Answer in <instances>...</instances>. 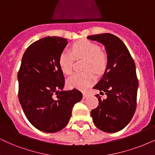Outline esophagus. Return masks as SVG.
I'll return each mask as SVG.
<instances>
[{
    "instance_id": "1",
    "label": "esophagus",
    "mask_w": 155,
    "mask_h": 155,
    "mask_svg": "<svg viewBox=\"0 0 155 155\" xmlns=\"http://www.w3.org/2000/svg\"><path fill=\"white\" fill-rule=\"evenodd\" d=\"M89 97V93L88 92H83V99H85Z\"/></svg>"
}]
</instances>
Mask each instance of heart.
<instances>
[{
	"label": "heart",
	"mask_w": 155,
	"mask_h": 155,
	"mask_svg": "<svg viewBox=\"0 0 155 155\" xmlns=\"http://www.w3.org/2000/svg\"><path fill=\"white\" fill-rule=\"evenodd\" d=\"M75 57L87 58L85 68H91L97 73H101L107 67V56L101 51L99 45L89 40H82L73 44L71 51L65 50L61 53L58 64L64 74H68L72 71ZM94 73L91 70L84 72H75L68 77L67 84L69 87L81 90L87 89L96 81Z\"/></svg>",
	"instance_id": "b5f03b06"
}]
</instances>
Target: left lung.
<instances>
[{"label": "left lung", "mask_w": 155, "mask_h": 155, "mask_svg": "<svg viewBox=\"0 0 155 155\" xmlns=\"http://www.w3.org/2000/svg\"><path fill=\"white\" fill-rule=\"evenodd\" d=\"M105 47L107 68L102 78L94 87L107 94L106 99L96 95L99 106L91 116L95 126L103 132H119L130 123L137 107L138 79L134 60L127 46L118 37L101 34L87 37Z\"/></svg>", "instance_id": "obj_1"}]
</instances>
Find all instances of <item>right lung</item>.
Returning a JSON list of instances; mask_svg holds the SVG:
<instances>
[{
	"label": "right lung",
	"instance_id": "1",
	"mask_svg": "<svg viewBox=\"0 0 155 155\" xmlns=\"http://www.w3.org/2000/svg\"><path fill=\"white\" fill-rule=\"evenodd\" d=\"M67 39L48 36L31 44L18 73V99L25 117L38 130L57 132L67 125L82 93L64 91V76L58 64Z\"/></svg>",
	"mask_w": 155,
	"mask_h": 155
}]
</instances>
